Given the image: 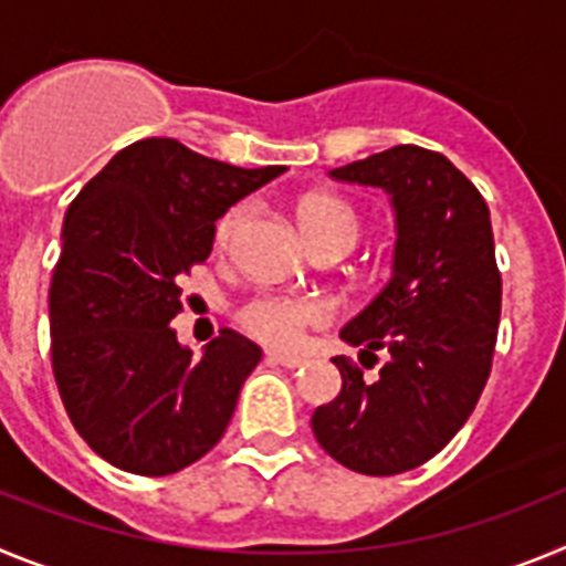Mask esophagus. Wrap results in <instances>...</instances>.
Segmentation results:
<instances>
[{"instance_id":"1","label":"esophagus","mask_w":566,"mask_h":566,"mask_svg":"<svg viewBox=\"0 0 566 566\" xmlns=\"http://www.w3.org/2000/svg\"><path fill=\"white\" fill-rule=\"evenodd\" d=\"M269 359L283 365V368H300V365H303V359L300 357H289V354H277V352H269Z\"/></svg>"}]
</instances>
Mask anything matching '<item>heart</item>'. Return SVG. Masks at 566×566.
<instances>
[{
	"label": "heart",
	"instance_id": "b5f03b06",
	"mask_svg": "<svg viewBox=\"0 0 566 566\" xmlns=\"http://www.w3.org/2000/svg\"><path fill=\"white\" fill-rule=\"evenodd\" d=\"M247 218V207H232L218 223V240L229 243L232 234ZM297 218L303 232L308 234L312 247L323 243H357L359 218L352 207L332 195H312L297 207ZM328 319V306L323 300L300 297L286 292H260L240 308V323L249 334L277 348H294L303 339L306 328L323 326Z\"/></svg>",
	"mask_w": 566,
	"mask_h": 566
}]
</instances>
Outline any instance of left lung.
Here are the masks:
<instances>
[{"instance_id":"obj_1","label":"left lung","mask_w":566,"mask_h":566,"mask_svg":"<svg viewBox=\"0 0 566 566\" xmlns=\"http://www.w3.org/2000/svg\"><path fill=\"white\" fill-rule=\"evenodd\" d=\"M388 192L397 218L394 272L343 326L363 352H388L379 377L334 357L343 388L319 405V448L365 476H394L437 457L476 408L502 312L490 209L444 155L399 144L328 172ZM377 359V357H374Z\"/></svg>"}]
</instances>
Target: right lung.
I'll return each instance as SVG.
<instances>
[{"instance_id": "right-lung-1", "label": "right lung", "mask_w": 566, "mask_h": 566, "mask_svg": "<svg viewBox=\"0 0 566 566\" xmlns=\"http://www.w3.org/2000/svg\"><path fill=\"white\" fill-rule=\"evenodd\" d=\"M286 167L243 169L144 138L70 203L50 283V357L64 411L115 468L167 476L218 444L260 348L221 328L195 359L169 326L214 221Z\"/></svg>"}]
</instances>
